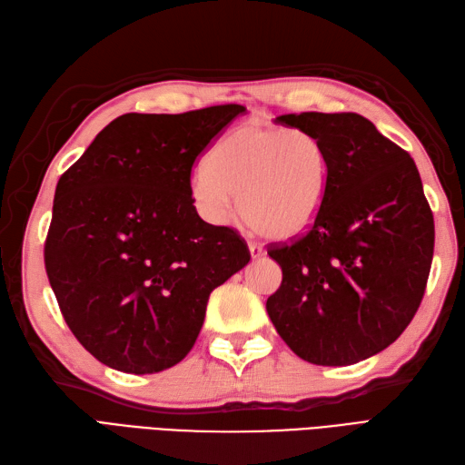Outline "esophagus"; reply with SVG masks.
Wrapping results in <instances>:
<instances>
[{"mask_svg":"<svg viewBox=\"0 0 465 465\" xmlns=\"http://www.w3.org/2000/svg\"><path fill=\"white\" fill-rule=\"evenodd\" d=\"M248 251H251L252 258H260L264 254V246L258 244V242H251V244H248Z\"/></svg>","mask_w":465,"mask_h":465,"instance_id":"1","label":"esophagus"}]
</instances>
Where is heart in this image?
I'll return each mask as SVG.
<instances>
[{
  "instance_id": "obj_1",
  "label": "heart",
  "mask_w": 465,
  "mask_h": 465,
  "mask_svg": "<svg viewBox=\"0 0 465 465\" xmlns=\"http://www.w3.org/2000/svg\"><path fill=\"white\" fill-rule=\"evenodd\" d=\"M207 169L191 179L203 219L229 221L232 197L241 219L266 239H292L308 231L331 187V155L308 130L241 124L214 143Z\"/></svg>"
}]
</instances>
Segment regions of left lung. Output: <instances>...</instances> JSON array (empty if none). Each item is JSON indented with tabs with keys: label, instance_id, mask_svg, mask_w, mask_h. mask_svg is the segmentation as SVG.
Wrapping results in <instances>:
<instances>
[{
	"label": "left lung",
	"instance_id": "8db88e82",
	"mask_svg": "<svg viewBox=\"0 0 465 465\" xmlns=\"http://www.w3.org/2000/svg\"><path fill=\"white\" fill-rule=\"evenodd\" d=\"M276 122L320 135L333 169L308 232L268 246L282 284L266 312L303 361L353 365L394 343L422 302L434 217L420 173L409 152L355 112H302Z\"/></svg>",
	"mask_w": 465,
	"mask_h": 465
}]
</instances>
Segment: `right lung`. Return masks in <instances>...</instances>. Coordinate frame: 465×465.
<instances>
[{
	"instance_id": "add662e5",
	"label": "right lung",
	"mask_w": 465,
	"mask_h": 465,
	"mask_svg": "<svg viewBox=\"0 0 465 465\" xmlns=\"http://www.w3.org/2000/svg\"><path fill=\"white\" fill-rule=\"evenodd\" d=\"M242 112L124 114L61 175L45 268L66 325L100 363L132 375L177 365L211 292L251 260L242 236L203 221L191 195L197 155Z\"/></svg>"
}]
</instances>
